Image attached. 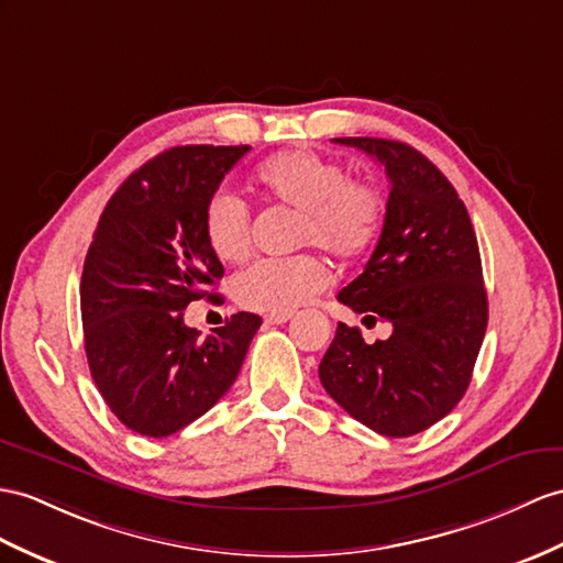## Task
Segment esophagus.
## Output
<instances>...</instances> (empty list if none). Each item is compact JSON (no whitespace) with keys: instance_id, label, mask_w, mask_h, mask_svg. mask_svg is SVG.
Returning a JSON list of instances; mask_svg holds the SVG:
<instances>
[{"instance_id":"esophagus-1","label":"esophagus","mask_w":563,"mask_h":563,"mask_svg":"<svg viewBox=\"0 0 563 563\" xmlns=\"http://www.w3.org/2000/svg\"><path fill=\"white\" fill-rule=\"evenodd\" d=\"M291 320V312H282V314H267L265 318V322L267 324H284V322H289Z\"/></svg>"}]
</instances>
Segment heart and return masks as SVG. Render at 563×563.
I'll return each instance as SVG.
<instances>
[{
    "label": "heart",
    "instance_id": "heart-1",
    "mask_svg": "<svg viewBox=\"0 0 563 563\" xmlns=\"http://www.w3.org/2000/svg\"><path fill=\"white\" fill-rule=\"evenodd\" d=\"M255 181L279 208L300 214L298 245L320 249L341 263L361 257L385 227L387 198L367 178H351L341 162L314 150H286L260 164ZM251 208L231 190H214L202 214L210 251L222 263H239L251 251ZM329 284L327 267L312 255L257 260L231 282L241 308L294 312Z\"/></svg>",
    "mask_w": 563,
    "mask_h": 563
}]
</instances>
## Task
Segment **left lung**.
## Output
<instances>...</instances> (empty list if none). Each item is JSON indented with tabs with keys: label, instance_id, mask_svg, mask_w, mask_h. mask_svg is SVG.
<instances>
[{
	"label": "left lung",
	"instance_id": "left-lung-1",
	"mask_svg": "<svg viewBox=\"0 0 563 563\" xmlns=\"http://www.w3.org/2000/svg\"><path fill=\"white\" fill-rule=\"evenodd\" d=\"M334 141L375 157L389 176L377 249L336 298L365 324L389 322L391 334L365 344L358 327L339 322L320 382L365 428L410 437L451 413L471 385L487 329L477 239L456 188L416 147Z\"/></svg>",
	"mask_w": 563,
	"mask_h": 563
}]
</instances>
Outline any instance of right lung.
<instances>
[{
	"instance_id": "obj_1",
	"label": "right lung",
	"mask_w": 563,
	"mask_h": 563,
	"mask_svg": "<svg viewBox=\"0 0 563 563\" xmlns=\"http://www.w3.org/2000/svg\"><path fill=\"white\" fill-rule=\"evenodd\" d=\"M249 145H178L109 198L80 277L90 375L129 430L169 437L222 399L263 324L236 312L208 339L186 327L190 300L224 277L202 214Z\"/></svg>"
}]
</instances>
